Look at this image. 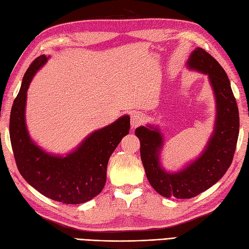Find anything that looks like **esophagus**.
Listing matches in <instances>:
<instances>
[{
  "label": "esophagus",
  "instance_id": "obj_1",
  "mask_svg": "<svg viewBox=\"0 0 249 249\" xmlns=\"http://www.w3.org/2000/svg\"><path fill=\"white\" fill-rule=\"evenodd\" d=\"M143 121H144V116L141 112H139V111H134V112L131 113L130 124H131V127H133V128L138 127L139 125L143 123Z\"/></svg>",
  "mask_w": 249,
  "mask_h": 249
}]
</instances>
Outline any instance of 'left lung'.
Returning a JSON list of instances; mask_svg holds the SVG:
<instances>
[{"instance_id":"left-lung-1","label":"left lung","mask_w":249,"mask_h":249,"mask_svg":"<svg viewBox=\"0 0 249 249\" xmlns=\"http://www.w3.org/2000/svg\"><path fill=\"white\" fill-rule=\"evenodd\" d=\"M186 66L208 76L215 97L213 133L202 153L178 171L168 172L160 162L165 138L160 127L147 124L135 130L140 140L146 178L152 187L166 198H193L217 183L231 165L239 138V109L224 68L199 47L190 53Z\"/></svg>"}]
</instances>
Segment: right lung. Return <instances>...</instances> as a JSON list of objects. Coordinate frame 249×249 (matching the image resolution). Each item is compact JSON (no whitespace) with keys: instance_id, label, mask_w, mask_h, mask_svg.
I'll list each match as a JSON object with an SVG mask.
<instances>
[{"instance_id":"obj_1","label":"right lung","mask_w":249,"mask_h":249,"mask_svg":"<svg viewBox=\"0 0 249 249\" xmlns=\"http://www.w3.org/2000/svg\"><path fill=\"white\" fill-rule=\"evenodd\" d=\"M49 57L45 54L38 56L24 73L10 112V142L18 170L32 187L62 203H84L103 190L109 158L122 138L128 135L130 118L123 115L112 124L93 131L65 155H55L41 149L32 140L26 126V92L35 73Z\"/></svg>"}]
</instances>
